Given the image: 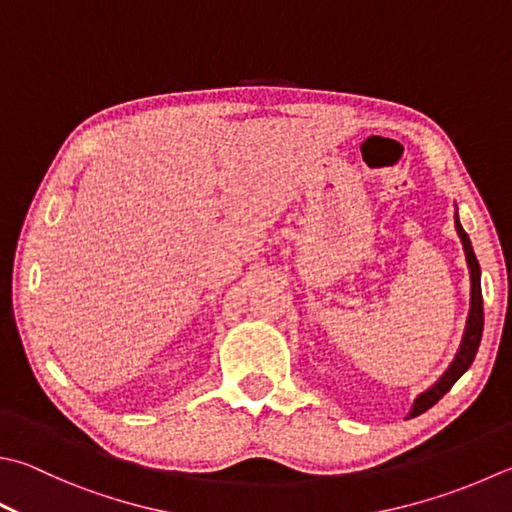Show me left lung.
Listing matches in <instances>:
<instances>
[{
    "label": "left lung",
    "instance_id": "1",
    "mask_svg": "<svg viewBox=\"0 0 512 512\" xmlns=\"http://www.w3.org/2000/svg\"><path fill=\"white\" fill-rule=\"evenodd\" d=\"M455 227L457 234L461 238V245H464L466 260H468V269H470V312H468V321H466V330H464V339H461V345L457 350L455 361L450 363V368L441 374V379L428 388L426 392H421L417 399H414V406L408 414V419L419 417L421 412H426L428 408L435 406V403L446 394L452 385L457 383V379L464 374L472 361H475V354L479 350V341H481V332H484V298H481V267L479 260L475 256V249L470 245V238L459 223V216H455Z\"/></svg>",
    "mask_w": 512,
    "mask_h": 512
}]
</instances>
